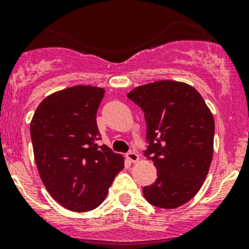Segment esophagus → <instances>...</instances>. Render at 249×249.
<instances>
[{
    "mask_svg": "<svg viewBox=\"0 0 249 249\" xmlns=\"http://www.w3.org/2000/svg\"><path fill=\"white\" fill-rule=\"evenodd\" d=\"M126 159L129 160L130 162H137L140 160V157L135 152H129L126 154Z\"/></svg>",
    "mask_w": 249,
    "mask_h": 249,
    "instance_id": "1",
    "label": "esophagus"
}]
</instances>
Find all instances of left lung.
I'll return each instance as SVG.
<instances>
[{"mask_svg":"<svg viewBox=\"0 0 249 249\" xmlns=\"http://www.w3.org/2000/svg\"><path fill=\"white\" fill-rule=\"evenodd\" d=\"M127 97L144 112L145 157L158 170L157 180L143 188L145 200L165 210L184 205L202 187L212 162V112L194 87L177 80L140 85Z\"/></svg>","mask_w":249,"mask_h":249,"instance_id":"obj_1","label":"left lung"}]
</instances>
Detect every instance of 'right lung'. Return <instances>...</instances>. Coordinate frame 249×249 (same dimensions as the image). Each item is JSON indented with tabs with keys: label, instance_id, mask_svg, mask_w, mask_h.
Listing matches in <instances>:
<instances>
[{
	"label": "right lung",
	"instance_id": "add662e5",
	"mask_svg": "<svg viewBox=\"0 0 249 249\" xmlns=\"http://www.w3.org/2000/svg\"><path fill=\"white\" fill-rule=\"evenodd\" d=\"M104 88L76 85L50 94L31 125L35 161L53 199L73 212L96 208L106 199L124 157L97 144L96 113Z\"/></svg>",
	"mask_w": 249,
	"mask_h": 249
}]
</instances>
